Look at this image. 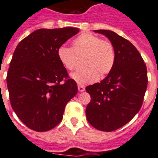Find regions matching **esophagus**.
<instances>
[{
    "instance_id": "34e87169",
    "label": "esophagus",
    "mask_w": 158,
    "mask_h": 158,
    "mask_svg": "<svg viewBox=\"0 0 158 158\" xmlns=\"http://www.w3.org/2000/svg\"><path fill=\"white\" fill-rule=\"evenodd\" d=\"M78 90H79V91L82 92V91H85V87H83V86L79 85V86H78Z\"/></svg>"
}]
</instances>
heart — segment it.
Returning <instances> with one entry per match:
<instances>
[{"label": "heart", "instance_id": "1", "mask_svg": "<svg viewBox=\"0 0 158 158\" xmlns=\"http://www.w3.org/2000/svg\"><path fill=\"white\" fill-rule=\"evenodd\" d=\"M72 48L62 46L58 50L61 63L68 71L75 68L78 58H82L85 68L71 74V79L79 85H87L97 81L113 69L116 52L112 42L102 40L96 34L83 33L71 42Z\"/></svg>", "mask_w": 158, "mask_h": 158}]
</instances>
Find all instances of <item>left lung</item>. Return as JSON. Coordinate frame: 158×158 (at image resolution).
Wrapping results in <instances>:
<instances>
[{
	"label": "left lung",
	"instance_id": "8db88e82",
	"mask_svg": "<svg viewBox=\"0 0 158 158\" xmlns=\"http://www.w3.org/2000/svg\"><path fill=\"white\" fill-rule=\"evenodd\" d=\"M94 32L104 34L112 42L116 62L105 79L86 87L91 98L86 116L98 130L112 132L130 121L141 108L148 84L147 69L129 41L111 30Z\"/></svg>",
	"mask_w": 158,
	"mask_h": 158
}]
</instances>
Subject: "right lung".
Masks as SVG:
<instances>
[{
    "instance_id": "obj_1",
    "label": "right lung",
    "mask_w": 158,
    "mask_h": 158,
    "mask_svg": "<svg viewBox=\"0 0 158 158\" xmlns=\"http://www.w3.org/2000/svg\"><path fill=\"white\" fill-rule=\"evenodd\" d=\"M79 32L73 27L39 29L14 50L6 78L9 99L14 112L30 129L46 132L58 125L66 104L78 92L58 50Z\"/></svg>"
}]
</instances>
